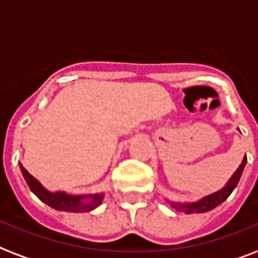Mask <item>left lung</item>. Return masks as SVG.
<instances>
[{"instance_id": "obj_1", "label": "left lung", "mask_w": 258, "mask_h": 258, "mask_svg": "<svg viewBox=\"0 0 258 258\" xmlns=\"http://www.w3.org/2000/svg\"><path fill=\"white\" fill-rule=\"evenodd\" d=\"M245 163H247V156L243 159L241 164L239 165V168L236 169V172L232 174V177L230 178V181L227 182V184L223 188H221L217 192L211 194L208 197L203 198L202 200L195 203H190V204H181V203H173L169 202L170 206L174 209L179 212H184V213L191 214V213H204V212L212 211L213 208H216L217 206H220L221 203H223L227 198L231 195V192L234 191V188L236 187L239 179L241 177V173L244 170Z\"/></svg>"}]
</instances>
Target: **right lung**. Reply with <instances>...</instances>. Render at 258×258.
Here are the masks:
<instances>
[{"label": "right lung", "instance_id": "right-lung-1", "mask_svg": "<svg viewBox=\"0 0 258 258\" xmlns=\"http://www.w3.org/2000/svg\"><path fill=\"white\" fill-rule=\"evenodd\" d=\"M20 170L23 173V177L26 179L27 184L29 186L31 191L35 194L36 197L47 204L51 208L56 211H64V212H89L97 208L103 200V194H95V195H83V197H74V195H67L64 192H49L45 190L42 186L37 182V179L33 178L31 174L26 170V168L20 164ZM89 197L91 199L89 202L85 203L84 199Z\"/></svg>", "mask_w": 258, "mask_h": 258}]
</instances>
